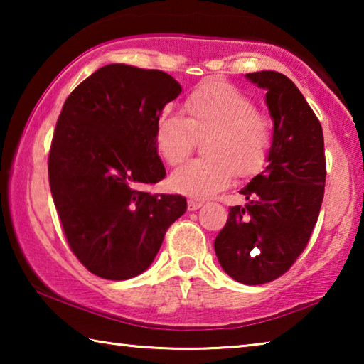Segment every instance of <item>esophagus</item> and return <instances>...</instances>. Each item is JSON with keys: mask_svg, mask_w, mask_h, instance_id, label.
Returning a JSON list of instances; mask_svg holds the SVG:
<instances>
[{"mask_svg": "<svg viewBox=\"0 0 364 364\" xmlns=\"http://www.w3.org/2000/svg\"><path fill=\"white\" fill-rule=\"evenodd\" d=\"M202 205H204V202H200V200H196V199L188 200V210L189 212H194V210H197V208H200Z\"/></svg>", "mask_w": 364, "mask_h": 364, "instance_id": "1", "label": "esophagus"}]
</instances>
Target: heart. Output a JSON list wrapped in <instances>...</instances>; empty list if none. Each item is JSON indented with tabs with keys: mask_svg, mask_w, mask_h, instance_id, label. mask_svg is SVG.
Masks as SVG:
<instances>
[{
	"mask_svg": "<svg viewBox=\"0 0 364 364\" xmlns=\"http://www.w3.org/2000/svg\"><path fill=\"white\" fill-rule=\"evenodd\" d=\"M184 114H162L154 143L165 162L178 165L204 139L205 159L191 160L170 176L176 193L204 199L230 186L234 171L250 175L271 143V127L249 96L225 82H207L188 96Z\"/></svg>",
	"mask_w": 364,
	"mask_h": 364,
	"instance_id": "1",
	"label": "heart"
}]
</instances>
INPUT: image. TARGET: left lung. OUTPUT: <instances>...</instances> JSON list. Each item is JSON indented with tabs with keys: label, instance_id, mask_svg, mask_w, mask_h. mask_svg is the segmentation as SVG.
I'll return each mask as SVG.
<instances>
[{
	"label": "left lung",
	"instance_id": "left-lung-1",
	"mask_svg": "<svg viewBox=\"0 0 364 364\" xmlns=\"http://www.w3.org/2000/svg\"><path fill=\"white\" fill-rule=\"evenodd\" d=\"M245 77L267 91L273 138L267 165L239 191L247 204L230 208L213 247L226 274L257 286L284 274L310 241L324 196L326 159L321 123L297 86L273 70Z\"/></svg>",
	"mask_w": 364,
	"mask_h": 364
}]
</instances>
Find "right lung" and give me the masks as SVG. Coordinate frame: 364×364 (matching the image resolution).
Instances as JSON below:
<instances>
[{
  "instance_id": "right-lung-1",
  "label": "right lung",
  "mask_w": 364,
  "mask_h": 364,
  "mask_svg": "<svg viewBox=\"0 0 364 364\" xmlns=\"http://www.w3.org/2000/svg\"><path fill=\"white\" fill-rule=\"evenodd\" d=\"M180 93L181 85L162 70L109 64L64 102L49 186L72 252L100 278L123 281L146 271L165 231L186 212L183 196L144 189L167 175L154 133Z\"/></svg>"
}]
</instances>
